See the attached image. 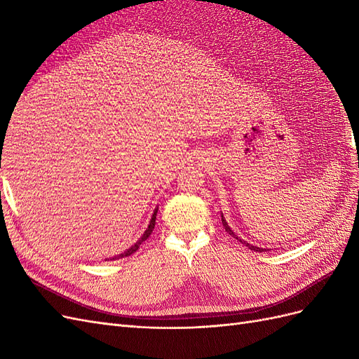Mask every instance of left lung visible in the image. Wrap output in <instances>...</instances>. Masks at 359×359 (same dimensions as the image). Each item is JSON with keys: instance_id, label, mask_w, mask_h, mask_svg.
<instances>
[{"instance_id": "obj_1", "label": "left lung", "mask_w": 359, "mask_h": 359, "mask_svg": "<svg viewBox=\"0 0 359 359\" xmlns=\"http://www.w3.org/2000/svg\"><path fill=\"white\" fill-rule=\"evenodd\" d=\"M222 223H223V227H224V229H226V232L227 233H229V235H232L233 238H235V240H238V241H240V243H243V244H245V247H248L250 250H253V252H266V250H269V248H260V247H257V245H253V244H248V243H245L244 240H241V238L240 236H238V235H235V232L231 229V226L229 224H227V222H226V219H224V217H223V214H222Z\"/></svg>"}]
</instances>
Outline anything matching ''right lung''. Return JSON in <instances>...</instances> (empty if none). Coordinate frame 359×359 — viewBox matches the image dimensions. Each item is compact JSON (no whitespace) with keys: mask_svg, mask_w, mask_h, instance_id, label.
Instances as JSON below:
<instances>
[{"mask_svg":"<svg viewBox=\"0 0 359 359\" xmlns=\"http://www.w3.org/2000/svg\"><path fill=\"white\" fill-rule=\"evenodd\" d=\"M157 211H158V206H157V208L154 210V212H153V217H151V220H149V224H148V227H147V231L144 232V235L142 236H140L139 238V240L132 245V247H130V248H127L126 250V252L124 253H121V255H118V256H114L112 259H119V257H127V256H130V255H133L135 252H136V250L139 248V245L140 244H142L144 241H147L148 240V238H149V235L151 233H153V231H154V226H156V215H157ZM111 259V260H112ZM107 260H109V259H107Z\"/></svg>","mask_w":359,"mask_h":359,"instance_id":"right-lung-1","label":"right lung"}]
</instances>
